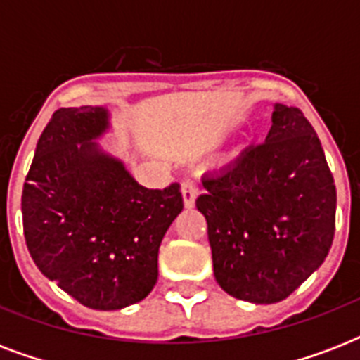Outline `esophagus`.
I'll return each instance as SVG.
<instances>
[{
    "label": "esophagus",
    "instance_id": "34e87169",
    "mask_svg": "<svg viewBox=\"0 0 360 360\" xmlns=\"http://www.w3.org/2000/svg\"><path fill=\"white\" fill-rule=\"evenodd\" d=\"M181 194H183V203L186 209L194 207L198 198V186L192 181H183L181 183Z\"/></svg>",
    "mask_w": 360,
    "mask_h": 360
}]
</instances>
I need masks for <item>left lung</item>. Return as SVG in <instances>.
<instances>
[{"instance_id": "obj_1", "label": "left lung", "mask_w": 360, "mask_h": 360, "mask_svg": "<svg viewBox=\"0 0 360 360\" xmlns=\"http://www.w3.org/2000/svg\"><path fill=\"white\" fill-rule=\"evenodd\" d=\"M273 124L217 174L203 175L213 271L228 295L284 301L318 271L335 237L336 188L316 130L299 108L274 104Z\"/></svg>"}]
</instances>
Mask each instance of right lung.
Wrapping results in <instances>:
<instances>
[{"label": "right lung", "instance_id": "1", "mask_svg": "<svg viewBox=\"0 0 360 360\" xmlns=\"http://www.w3.org/2000/svg\"><path fill=\"white\" fill-rule=\"evenodd\" d=\"M108 129L106 106L53 112L22 192L35 265L93 310H121L151 293L162 237L183 211L177 183L146 188L98 146Z\"/></svg>", "mask_w": 360, "mask_h": 360}]
</instances>
